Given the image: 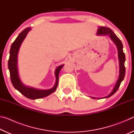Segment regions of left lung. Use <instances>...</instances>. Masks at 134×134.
Instances as JSON below:
<instances>
[{"label": "left lung", "mask_w": 134, "mask_h": 134, "mask_svg": "<svg viewBox=\"0 0 134 134\" xmlns=\"http://www.w3.org/2000/svg\"><path fill=\"white\" fill-rule=\"evenodd\" d=\"M97 35H109L110 39L112 40L113 42L115 43L116 45L117 49H118V58H119V78L116 81V85H115L114 88H113L112 92L108 95V96H106L103 98H108V97H110L111 96L116 92L118 89H119L120 85L122 81H123L125 74V55L123 51V45L121 41L120 40L118 37L115 34V33L111 30L110 28H108V27L105 26H100L98 28L97 30ZM93 99H96L95 97H91Z\"/></svg>", "instance_id": "8db88e82"}]
</instances>
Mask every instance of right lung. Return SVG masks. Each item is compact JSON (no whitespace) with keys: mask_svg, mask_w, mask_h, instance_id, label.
<instances>
[{"mask_svg":"<svg viewBox=\"0 0 134 134\" xmlns=\"http://www.w3.org/2000/svg\"><path fill=\"white\" fill-rule=\"evenodd\" d=\"M31 28L25 29L19 34L15 41L12 43L10 49V55L8 60V68L10 72L11 82L16 89L27 98L30 99H37L46 97L55 91L58 84V74L64 65H61L56 68L55 74L56 77L55 83L53 87L48 90H41L26 86L21 82L18 70V54L22 42L26 37Z\"/></svg>","mask_w":134,"mask_h":134,"instance_id":"add662e5","label":"right lung"}]
</instances>
